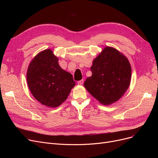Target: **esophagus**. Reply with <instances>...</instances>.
<instances>
[{
	"label": "esophagus",
	"instance_id": "esophagus-1",
	"mask_svg": "<svg viewBox=\"0 0 158 158\" xmlns=\"http://www.w3.org/2000/svg\"><path fill=\"white\" fill-rule=\"evenodd\" d=\"M83 82H84V81H83V79H82V80L79 81L77 82V84H78L79 85H82V84H83Z\"/></svg>",
	"mask_w": 158,
	"mask_h": 158
}]
</instances>
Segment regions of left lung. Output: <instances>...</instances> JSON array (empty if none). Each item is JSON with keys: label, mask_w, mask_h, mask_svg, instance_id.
Returning <instances> with one entry per match:
<instances>
[{"label": "left lung", "mask_w": 158, "mask_h": 158, "mask_svg": "<svg viewBox=\"0 0 158 158\" xmlns=\"http://www.w3.org/2000/svg\"><path fill=\"white\" fill-rule=\"evenodd\" d=\"M92 76L84 83L88 92L101 104L108 106L126 92L131 79V66L127 58L111 47H105L94 60Z\"/></svg>", "instance_id": "left-lung-1"}]
</instances>
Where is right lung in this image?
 <instances>
[{
	"mask_svg": "<svg viewBox=\"0 0 158 158\" xmlns=\"http://www.w3.org/2000/svg\"><path fill=\"white\" fill-rule=\"evenodd\" d=\"M27 85L36 100L48 107L60 106L76 85L72 74L62 69L51 49L39 52L27 72Z\"/></svg>",
	"mask_w": 158,
	"mask_h": 158,
	"instance_id": "1",
	"label": "right lung"
}]
</instances>
